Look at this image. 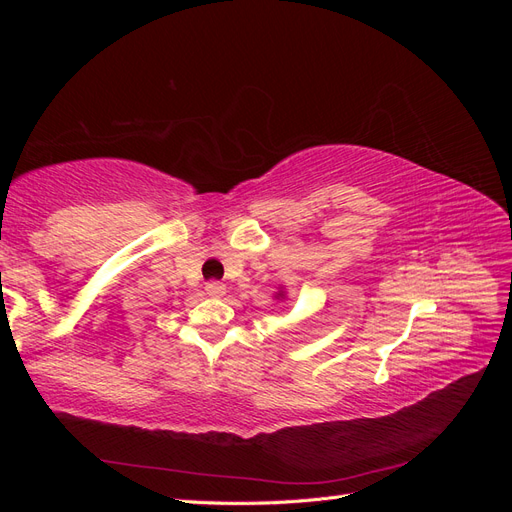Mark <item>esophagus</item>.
Masks as SVG:
<instances>
[{
    "label": "esophagus",
    "instance_id": "1",
    "mask_svg": "<svg viewBox=\"0 0 512 512\" xmlns=\"http://www.w3.org/2000/svg\"><path fill=\"white\" fill-rule=\"evenodd\" d=\"M205 290H207L209 297H222V294L226 292V286L222 282H207Z\"/></svg>",
    "mask_w": 512,
    "mask_h": 512
}]
</instances>
